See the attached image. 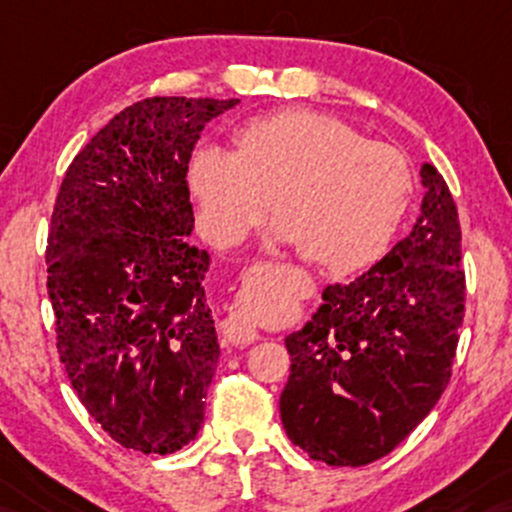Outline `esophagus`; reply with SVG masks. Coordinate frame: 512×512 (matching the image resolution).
I'll use <instances>...</instances> for the list:
<instances>
[{
    "mask_svg": "<svg viewBox=\"0 0 512 512\" xmlns=\"http://www.w3.org/2000/svg\"><path fill=\"white\" fill-rule=\"evenodd\" d=\"M223 337H226L231 344L243 346V344L257 342L260 334H257L255 327H252V322L245 320L243 315H231L226 322H223Z\"/></svg>",
    "mask_w": 512,
    "mask_h": 512,
    "instance_id": "esophagus-1",
    "label": "esophagus"
}]
</instances>
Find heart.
Instances as JSON below:
<instances>
[{"mask_svg": "<svg viewBox=\"0 0 512 512\" xmlns=\"http://www.w3.org/2000/svg\"><path fill=\"white\" fill-rule=\"evenodd\" d=\"M236 151L199 144L187 161L197 226L233 248L272 209L305 260L356 269L385 250L411 197L407 158L315 110H281L233 129Z\"/></svg>", "mask_w": 512, "mask_h": 512, "instance_id": "1", "label": "heart"}]
</instances>
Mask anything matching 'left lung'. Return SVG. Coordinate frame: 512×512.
I'll list each match as a JSON object with an SVG mask.
<instances>
[{
  "mask_svg": "<svg viewBox=\"0 0 512 512\" xmlns=\"http://www.w3.org/2000/svg\"><path fill=\"white\" fill-rule=\"evenodd\" d=\"M421 182L426 197L409 236L358 279L327 286L313 320L286 337L281 424L332 467L395 450L450 383L464 320L460 216L431 163Z\"/></svg>",
  "mask_w": 512,
  "mask_h": 512,
  "instance_id": "obj_1",
  "label": "left lung"
}]
</instances>
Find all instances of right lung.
I'll return each mask as SVG.
<instances>
[{"label":"right lung","mask_w":512,"mask_h":512,"mask_svg":"<svg viewBox=\"0 0 512 512\" xmlns=\"http://www.w3.org/2000/svg\"><path fill=\"white\" fill-rule=\"evenodd\" d=\"M238 98L154 96L93 134L57 192L48 293L57 354L88 414L122 448L168 455L202 428L219 363L204 296L209 255L187 161Z\"/></svg>","instance_id":"obj_1"}]
</instances>
